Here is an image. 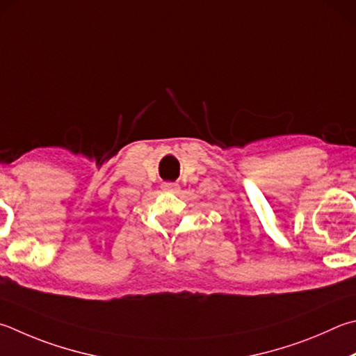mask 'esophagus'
I'll return each mask as SVG.
<instances>
[{
    "label": "esophagus",
    "instance_id": "obj_1",
    "mask_svg": "<svg viewBox=\"0 0 356 356\" xmlns=\"http://www.w3.org/2000/svg\"><path fill=\"white\" fill-rule=\"evenodd\" d=\"M163 190H166V191H177L179 190V185L174 184V182H165L163 184Z\"/></svg>",
    "mask_w": 356,
    "mask_h": 356
}]
</instances>
